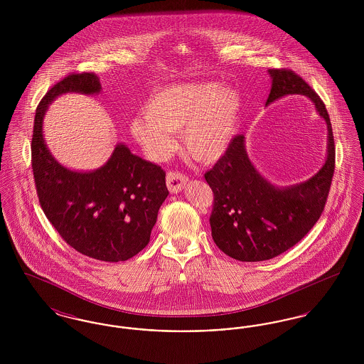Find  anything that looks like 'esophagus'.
I'll use <instances>...</instances> for the list:
<instances>
[{"label": "esophagus", "instance_id": "esophagus-1", "mask_svg": "<svg viewBox=\"0 0 364 364\" xmlns=\"http://www.w3.org/2000/svg\"><path fill=\"white\" fill-rule=\"evenodd\" d=\"M187 181H188V177L180 172H169L166 174V186H168V190L172 193H177L183 190Z\"/></svg>", "mask_w": 364, "mask_h": 364}]
</instances>
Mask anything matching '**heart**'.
I'll use <instances>...</instances> for the list:
<instances>
[{
  "label": "heart",
  "instance_id": "b5f03b06",
  "mask_svg": "<svg viewBox=\"0 0 364 364\" xmlns=\"http://www.w3.org/2000/svg\"><path fill=\"white\" fill-rule=\"evenodd\" d=\"M242 112V95L230 86L186 83L158 90L144 105V113L131 122V132L147 156L164 159L173 150L178 134L187 156L213 162L233 138Z\"/></svg>",
  "mask_w": 364,
  "mask_h": 364
}]
</instances>
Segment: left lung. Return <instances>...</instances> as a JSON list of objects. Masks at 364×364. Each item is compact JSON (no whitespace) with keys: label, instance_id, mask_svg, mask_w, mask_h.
Returning a JSON list of instances; mask_svg holds the SVG:
<instances>
[{"label":"left lung","instance_id":"left-lung-1","mask_svg":"<svg viewBox=\"0 0 364 364\" xmlns=\"http://www.w3.org/2000/svg\"><path fill=\"white\" fill-rule=\"evenodd\" d=\"M272 88L266 105L300 94L315 105L328 125V150L322 168L311 178L291 187H276L255 169L239 135L225 154L205 173L214 193L211 236L233 259L260 262L277 257L300 242L319 220L334 173V138L322 100L291 70H269Z\"/></svg>","mask_w":364,"mask_h":364}]
</instances>
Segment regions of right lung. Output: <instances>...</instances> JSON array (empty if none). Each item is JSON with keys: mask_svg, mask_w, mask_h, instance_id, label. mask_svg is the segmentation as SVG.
I'll return each mask as SVG.
<instances>
[{"mask_svg": "<svg viewBox=\"0 0 364 364\" xmlns=\"http://www.w3.org/2000/svg\"><path fill=\"white\" fill-rule=\"evenodd\" d=\"M95 73H70L46 92L36 107L31 159L39 203L60 236L77 252L122 262L150 242L158 210L169 191L165 172L119 143L104 166L76 172L63 166L43 138V119L53 101L67 92L100 94Z\"/></svg>", "mask_w": 364, "mask_h": 364, "instance_id": "add662e5", "label": "right lung"}]
</instances>
